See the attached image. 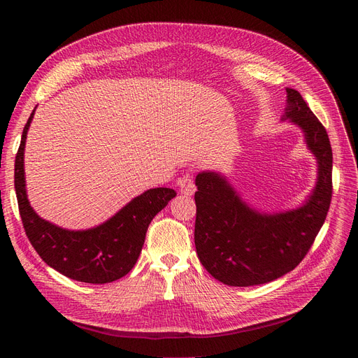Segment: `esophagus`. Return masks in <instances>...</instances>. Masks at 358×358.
<instances>
[{"instance_id": "obj_1", "label": "esophagus", "mask_w": 358, "mask_h": 358, "mask_svg": "<svg viewBox=\"0 0 358 358\" xmlns=\"http://www.w3.org/2000/svg\"><path fill=\"white\" fill-rule=\"evenodd\" d=\"M179 191L183 196H192V194L196 192V183H194L191 171H187L185 175L179 179Z\"/></svg>"}]
</instances>
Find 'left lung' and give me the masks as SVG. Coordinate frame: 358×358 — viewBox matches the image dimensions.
I'll return each mask as SVG.
<instances>
[{
  "label": "left lung",
  "mask_w": 358,
  "mask_h": 358,
  "mask_svg": "<svg viewBox=\"0 0 358 358\" xmlns=\"http://www.w3.org/2000/svg\"><path fill=\"white\" fill-rule=\"evenodd\" d=\"M285 117L305 131L318 159V182L299 209L266 215L249 208L224 178L212 171L196 178V242L204 268L225 285L267 284L296 268L306 257L330 208L333 154L326 128L299 91L287 88Z\"/></svg>",
  "instance_id": "1"
}]
</instances>
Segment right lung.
<instances>
[{"mask_svg":"<svg viewBox=\"0 0 358 358\" xmlns=\"http://www.w3.org/2000/svg\"><path fill=\"white\" fill-rule=\"evenodd\" d=\"M34 112L25 124L15 161V189L28 239L43 262L64 276L86 284L113 282L134 267L150 221L176 196V191L149 189L109 221L85 231L64 230L41 220L29 206L24 176V149Z\"/></svg>","mask_w":358,"mask_h":358,"instance_id":"right-lung-1","label":"right lung"}]
</instances>
